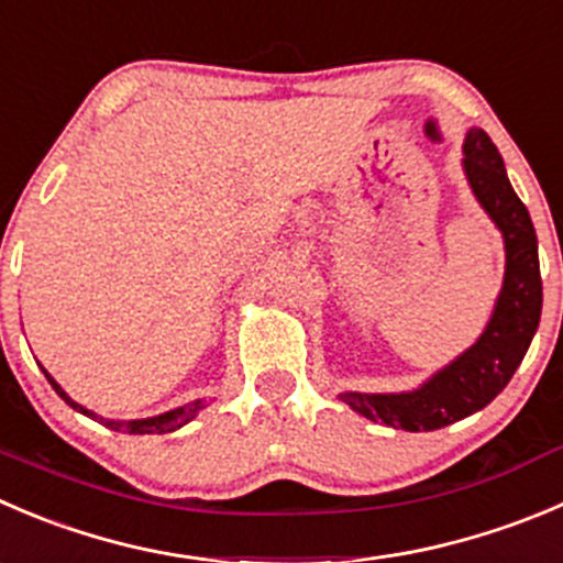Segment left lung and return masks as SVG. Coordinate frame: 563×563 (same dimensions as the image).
Wrapping results in <instances>:
<instances>
[{
  "label": "left lung",
  "instance_id": "obj_1",
  "mask_svg": "<svg viewBox=\"0 0 563 563\" xmlns=\"http://www.w3.org/2000/svg\"><path fill=\"white\" fill-rule=\"evenodd\" d=\"M462 154L471 192L500 231L506 250L504 286L487 327L471 349L412 390H346L338 396L363 418L404 432H434L487 407L515 376L542 316V275L531 214L511 189L504 159L487 131L467 129Z\"/></svg>",
  "mask_w": 563,
  "mask_h": 563
}]
</instances>
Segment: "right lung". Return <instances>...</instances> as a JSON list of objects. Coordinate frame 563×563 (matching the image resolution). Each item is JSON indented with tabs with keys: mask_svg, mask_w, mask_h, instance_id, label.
<instances>
[{
	"mask_svg": "<svg viewBox=\"0 0 563 563\" xmlns=\"http://www.w3.org/2000/svg\"><path fill=\"white\" fill-rule=\"evenodd\" d=\"M43 374H46L48 385L54 387V393H57V396L63 398V401L68 404V407H74L76 412L87 415V418H92V420H101L103 427L114 429V432H120V429H123V432H129V434H165V432H176V429L187 427L189 420H195V418H198V412H200V409H203V407H209V404H206L203 398H195V401L184 404V407L167 409V412H162V415H151V418H136V420H114V418H101V415H96V412H92V409L81 407L79 401H74V398H70L68 393H65L63 387H59L57 382H54V376L48 374V371H43Z\"/></svg>",
	"mask_w": 563,
	"mask_h": 563,
	"instance_id": "add662e5",
	"label": "right lung"
}]
</instances>
